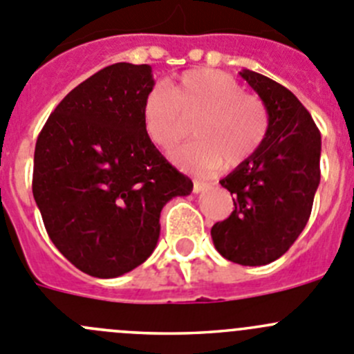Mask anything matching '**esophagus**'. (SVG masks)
Wrapping results in <instances>:
<instances>
[{
  "label": "esophagus",
  "instance_id": "obj_1",
  "mask_svg": "<svg viewBox=\"0 0 354 354\" xmlns=\"http://www.w3.org/2000/svg\"><path fill=\"white\" fill-rule=\"evenodd\" d=\"M208 187L207 183H203V180H194L193 183V193H201V191H205Z\"/></svg>",
  "mask_w": 354,
  "mask_h": 354
}]
</instances>
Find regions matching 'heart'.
<instances>
[{"label": "heart", "mask_w": 354, "mask_h": 354, "mask_svg": "<svg viewBox=\"0 0 354 354\" xmlns=\"http://www.w3.org/2000/svg\"><path fill=\"white\" fill-rule=\"evenodd\" d=\"M194 123L198 140L170 154L187 171L208 175L247 163L264 142L269 130L266 104L217 69L187 71L170 82L167 90L156 86L142 102L146 136L160 149H170L189 133Z\"/></svg>", "instance_id": "obj_1"}]
</instances>
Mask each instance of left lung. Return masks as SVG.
<instances>
[{
    "instance_id": "obj_1",
    "label": "left lung",
    "mask_w": 354,
    "mask_h": 354,
    "mask_svg": "<svg viewBox=\"0 0 354 354\" xmlns=\"http://www.w3.org/2000/svg\"><path fill=\"white\" fill-rule=\"evenodd\" d=\"M240 76L268 107L269 130L257 153L221 180L234 208L210 233L227 261L264 266L280 259L308 224L319 184L322 136L290 90L254 71Z\"/></svg>"
}]
</instances>
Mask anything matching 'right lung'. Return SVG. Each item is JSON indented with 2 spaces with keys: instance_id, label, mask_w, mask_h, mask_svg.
<instances>
[{
  "instance_id": "add662e5",
  "label": "right lung",
  "mask_w": 354,
  "mask_h": 354,
  "mask_svg": "<svg viewBox=\"0 0 354 354\" xmlns=\"http://www.w3.org/2000/svg\"><path fill=\"white\" fill-rule=\"evenodd\" d=\"M147 64L107 66L71 90L35 149L32 194L60 254L95 278L142 264L160 238L161 208L193 191L147 139Z\"/></svg>"
}]
</instances>
